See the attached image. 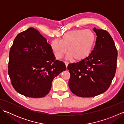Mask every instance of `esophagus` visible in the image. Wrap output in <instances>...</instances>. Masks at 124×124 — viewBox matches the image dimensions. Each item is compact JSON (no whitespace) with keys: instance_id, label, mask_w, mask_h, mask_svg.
Instances as JSON below:
<instances>
[{"instance_id":"obj_1","label":"esophagus","mask_w":124,"mask_h":124,"mask_svg":"<svg viewBox=\"0 0 124 124\" xmlns=\"http://www.w3.org/2000/svg\"><path fill=\"white\" fill-rule=\"evenodd\" d=\"M64 63H65V65H66V67H68V64H69V62H68V61H64Z\"/></svg>"}]
</instances>
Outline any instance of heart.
<instances>
[{
    "mask_svg": "<svg viewBox=\"0 0 124 124\" xmlns=\"http://www.w3.org/2000/svg\"><path fill=\"white\" fill-rule=\"evenodd\" d=\"M95 39V35L91 30L76 29L65 33L60 40H52L50 47L56 59H61L68 48L69 57L81 60L91 53Z\"/></svg>",
    "mask_w": 124,
    "mask_h": 124,
    "instance_id": "b5f03b06",
    "label": "heart"
}]
</instances>
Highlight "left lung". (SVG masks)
Here are the masks:
<instances>
[{
  "label": "left lung",
  "mask_w": 124,
  "mask_h": 124,
  "mask_svg": "<svg viewBox=\"0 0 124 124\" xmlns=\"http://www.w3.org/2000/svg\"><path fill=\"white\" fill-rule=\"evenodd\" d=\"M95 45L89 56L68 64L69 87L79 97H93L106 92L111 85L117 68V50L106 30L94 28Z\"/></svg>",
  "instance_id": "8db88e82"
}]
</instances>
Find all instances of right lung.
<instances>
[{"label":"right lung","instance_id":"add662e5","mask_svg":"<svg viewBox=\"0 0 124 124\" xmlns=\"http://www.w3.org/2000/svg\"><path fill=\"white\" fill-rule=\"evenodd\" d=\"M66 70L55 57L47 39L32 28L18 33L9 55L8 72L13 87L29 97L40 98L49 93L53 79Z\"/></svg>","mask_w":124,"mask_h":124}]
</instances>
